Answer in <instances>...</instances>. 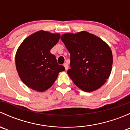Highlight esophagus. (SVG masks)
I'll list each match as a JSON object with an SVG mask.
<instances>
[{"label": "esophagus", "mask_w": 130, "mask_h": 130, "mask_svg": "<svg viewBox=\"0 0 130 130\" xmlns=\"http://www.w3.org/2000/svg\"><path fill=\"white\" fill-rule=\"evenodd\" d=\"M63 66H64V67H65V70H67L68 69H69V66H68V64L66 63H65L63 64Z\"/></svg>", "instance_id": "esophagus-1"}]
</instances>
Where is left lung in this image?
I'll list each match as a JSON object with an SVG mask.
<instances>
[{"label": "left lung", "mask_w": 130, "mask_h": 130, "mask_svg": "<svg viewBox=\"0 0 130 130\" xmlns=\"http://www.w3.org/2000/svg\"><path fill=\"white\" fill-rule=\"evenodd\" d=\"M60 38L70 54L67 73L73 83L85 92L100 88L111 72L110 47L100 38L84 31L64 34Z\"/></svg>", "instance_id": "left-lung-1"}]
</instances>
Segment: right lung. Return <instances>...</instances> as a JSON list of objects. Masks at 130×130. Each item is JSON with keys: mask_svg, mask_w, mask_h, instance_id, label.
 I'll use <instances>...</instances> for the list:
<instances>
[{"mask_svg": "<svg viewBox=\"0 0 130 130\" xmlns=\"http://www.w3.org/2000/svg\"><path fill=\"white\" fill-rule=\"evenodd\" d=\"M60 37V34L41 30L26 38L19 46L15 54V66L19 77L28 87L44 91L53 84L59 72L65 70L50 53Z\"/></svg>", "mask_w": 130, "mask_h": 130, "instance_id": "obj_1", "label": "right lung"}]
</instances>
